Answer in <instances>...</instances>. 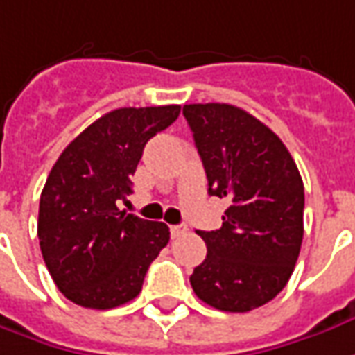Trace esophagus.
<instances>
[{
	"instance_id": "obj_1",
	"label": "esophagus",
	"mask_w": 355,
	"mask_h": 355,
	"mask_svg": "<svg viewBox=\"0 0 355 355\" xmlns=\"http://www.w3.org/2000/svg\"><path fill=\"white\" fill-rule=\"evenodd\" d=\"M187 231H188V227L184 225V223H180V225H171V235H173V239L182 237Z\"/></svg>"
}]
</instances>
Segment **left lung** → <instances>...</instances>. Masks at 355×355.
Returning a JSON list of instances; mask_svg holds the SVG:
<instances>
[{
    "mask_svg": "<svg viewBox=\"0 0 355 355\" xmlns=\"http://www.w3.org/2000/svg\"><path fill=\"white\" fill-rule=\"evenodd\" d=\"M209 196L225 198L216 231H196L208 254L190 284L227 313L262 307L286 288L303 241L305 192L297 165L266 124L223 103L184 105Z\"/></svg>",
    "mask_w": 355,
    "mask_h": 355,
    "instance_id": "8db88e82",
    "label": "left lung"
}]
</instances>
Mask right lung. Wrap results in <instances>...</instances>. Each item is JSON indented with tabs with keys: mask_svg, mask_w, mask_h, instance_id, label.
Returning <instances> with one entry per match:
<instances>
[{
	"mask_svg": "<svg viewBox=\"0 0 355 355\" xmlns=\"http://www.w3.org/2000/svg\"><path fill=\"white\" fill-rule=\"evenodd\" d=\"M180 114L178 105L116 108L62 151L40 194L38 241L58 289L87 309H112L141 291L168 227L120 211L146 144Z\"/></svg>",
	"mask_w": 355,
	"mask_h": 355,
	"instance_id": "right-lung-1",
	"label": "right lung"
}]
</instances>
